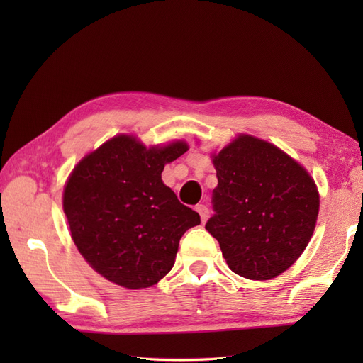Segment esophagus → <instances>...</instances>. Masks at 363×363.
<instances>
[{"label": "esophagus", "mask_w": 363, "mask_h": 363, "mask_svg": "<svg viewBox=\"0 0 363 363\" xmlns=\"http://www.w3.org/2000/svg\"><path fill=\"white\" fill-rule=\"evenodd\" d=\"M196 212L199 213V217H201V221H203V223H204L207 218H209V209H207V206L198 204V206H196Z\"/></svg>", "instance_id": "1"}]
</instances>
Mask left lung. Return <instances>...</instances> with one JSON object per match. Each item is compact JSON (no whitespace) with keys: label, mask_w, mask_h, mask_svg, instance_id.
I'll list each match as a JSON object with an SVG mask.
<instances>
[{"label":"left lung","mask_w":363,"mask_h":363,"mask_svg":"<svg viewBox=\"0 0 363 363\" xmlns=\"http://www.w3.org/2000/svg\"><path fill=\"white\" fill-rule=\"evenodd\" d=\"M218 186L206 223L234 273L279 276L311 242L320 209L312 176L277 146L240 134L212 159Z\"/></svg>","instance_id":"left-lung-1"}]
</instances>
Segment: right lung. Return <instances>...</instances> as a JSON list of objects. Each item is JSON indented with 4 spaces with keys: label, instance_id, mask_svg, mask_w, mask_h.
Instances as JSON below:
<instances>
[{
    "label": "right lung",
    "instance_id": "right-lung-1",
    "mask_svg": "<svg viewBox=\"0 0 363 363\" xmlns=\"http://www.w3.org/2000/svg\"><path fill=\"white\" fill-rule=\"evenodd\" d=\"M186 142L151 146L117 135L74 167L64 189V212L89 265L125 289L157 284L174 265L177 246L199 215L162 182Z\"/></svg>",
    "mask_w": 363,
    "mask_h": 363
}]
</instances>
